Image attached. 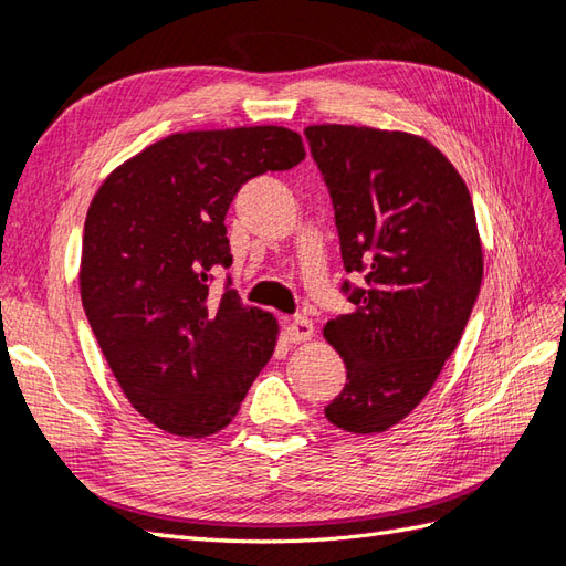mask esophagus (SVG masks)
I'll use <instances>...</instances> for the list:
<instances>
[{
  "mask_svg": "<svg viewBox=\"0 0 566 566\" xmlns=\"http://www.w3.org/2000/svg\"><path fill=\"white\" fill-rule=\"evenodd\" d=\"M284 335L290 343H304L314 335V323H311L306 316H294L286 321Z\"/></svg>",
  "mask_w": 566,
  "mask_h": 566,
  "instance_id": "esophagus-1",
  "label": "esophagus"
}]
</instances>
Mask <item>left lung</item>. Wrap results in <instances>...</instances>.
<instances>
[{
	"label": "left lung",
	"mask_w": 566,
	"mask_h": 566,
	"mask_svg": "<svg viewBox=\"0 0 566 566\" xmlns=\"http://www.w3.org/2000/svg\"><path fill=\"white\" fill-rule=\"evenodd\" d=\"M335 211L353 304L323 328L347 381L326 406L340 430L381 432L436 384L482 286L484 262L464 179L444 155L401 130L308 126Z\"/></svg>",
	"instance_id": "8db88e82"
}]
</instances>
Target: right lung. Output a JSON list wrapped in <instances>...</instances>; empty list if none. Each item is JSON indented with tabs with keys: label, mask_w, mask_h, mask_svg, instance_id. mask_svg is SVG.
<instances>
[{
	"label": "right lung",
	"mask_w": 566,
	"mask_h": 566,
	"mask_svg": "<svg viewBox=\"0 0 566 566\" xmlns=\"http://www.w3.org/2000/svg\"><path fill=\"white\" fill-rule=\"evenodd\" d=\"M282 126L189 130L104 179L82 235V306L128 401L172 436L231 423L268 365L276 321L231 290L226 211L248 179L304 160Z\"/></svg>",
	"instance_id": "obj_1"
}]
</instances>
